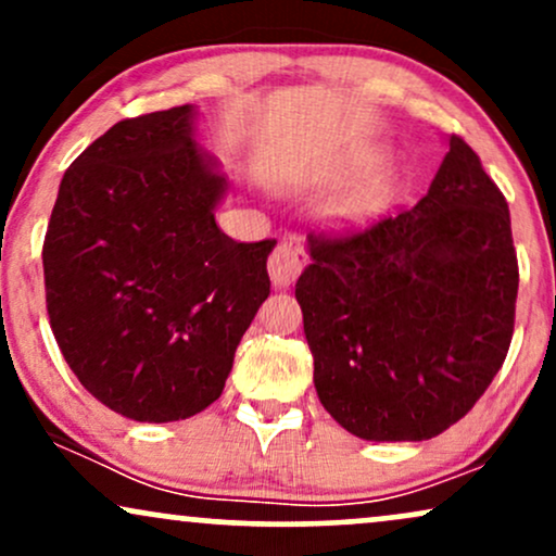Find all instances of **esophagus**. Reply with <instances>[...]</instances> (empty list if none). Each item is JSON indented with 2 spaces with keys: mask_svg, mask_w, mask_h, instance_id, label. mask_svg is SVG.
Masks as SVG:
<instances>
[{
  "mask_svg": "<svg viewBox=\"0 0 556 556\" xmlns=\"http://www.w3.org/2000/svg\"><path fill=\"white\" fill-rule=\"evenodd\" d=\"M308 264L303 248L292 245V242H279L269 256V277L274 287H290L300 277V271Z\"/></svg>",
  "mask_w": 556,
  "mask_h": 556,
  "instance_id": "obj_1",
  "label": "esophagus"
}]
</instances>
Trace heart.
Here are the masks:
<instances>
[{"label":"heart","mask_w":556,"mask_h":556,"mask_svg":"<svg viewBox=\"0 0 556 556\" xmlns=\"http://www.w3.org/2000/svg\"><path fill=\"white\" fill-rule=\"evenodd\" d=\"M305 182H321V177H305ZM381 203H384V182L376 180L353 190V193L337 198V201H331L329 214L334 216L337 222H361L366 219V216H371Z\"/></svg>","instance_id":"heart-1"}]
</instances>
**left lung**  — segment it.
<instances>
[{
  "label": "left lung",
  "instance_id": "8db88e82",
  "mask_svg": "<svg viewBox=\"0 0 556 556\" xmlns=\"http://www.w3.org/2000/svg\"><path fill=\"white\" fill-rule=\"evenodd\" d=\"M295 298L318 400L368 442H424L481 400L515 331L509 208L460 136L416 206L311 232Z\"/></svg>",
  "mask_w": 556,
  "mask_h": 556
}]
</instances>
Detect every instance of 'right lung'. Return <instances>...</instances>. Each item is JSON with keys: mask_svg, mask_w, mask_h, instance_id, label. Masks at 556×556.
I'll use <instances>...</instances> for the list:
<instances>
[{"mask_svg": "<svg viewBox=\"0 0 556 556\" xmlns=\"http://www.w3.org/2000/svg\"><path fill=\"white\" fill-rule=\"evenodd\" d=\"M225 190L190 104L119 119L62 177L43 238L49 324L80 384L119 416L206 410L269 298L277 240L222 232Z\"/></svg>", "mask_w": 556, "mask_h": 556, "instance_id": "obj_1", "label": "right lung"}]
</instances>
